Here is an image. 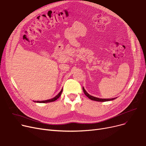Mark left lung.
<instances>
[{
  "mask_svg": "<svg viewBox=\"0 0 146 146\" xmlns=\"http://www.w3.org/2000/svg\"><path fill=\"white\" fill-rule=\"evenodd\" d=\"M82 90L83 92H84V94L86 95L87 97H88V98H89L90 99H91L92 100H94V101H97V102H108V101H110V100H113L116 98H112V99H99L98 98H96V97L92 96L91 95H90L86 91V90L84 89V87H82Z\"/></svg>",
  "mask_w": 146,
  "mask_h": 146,
  "instance_id": "8db88e82",
  "label": "left lung"
}]
</instances>
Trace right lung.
<instances>
[{"label": "right lung", "mask_w": 146, "mask_h": 146, "mask_svg": "<svg viewBox=\"0 0 146 146\" xmlns=\"http://www.w3.org/2000/svg\"><path fill=\"white\" fill-rule=\"evenodd\" d=\"M62 89L61 90V91L59 93V94L58 95H56V96L54 97V98H53V99H48V100H43V101H34V102H37V103H48V102H54L55 100H56L60 96L61 94H62Z\"/></svg>", "instance_id": "right-lung-1"}]
</instances>
